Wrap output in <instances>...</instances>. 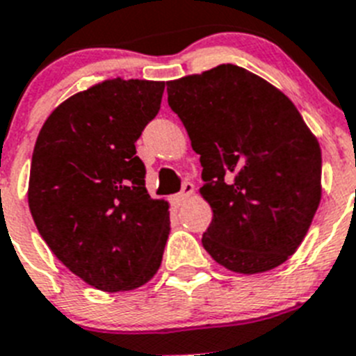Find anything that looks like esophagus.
I'll return each mask as SVG.
<instances>
[{
	"instance_id": "esophagus-1",
	"label": "esophagus",
	"mask_w": 356,
	"mask_h": 356,
	"mask_svg": "<svg viewBox=\"0 0 356 356\" xmlns=\"http://www.w3.org/2000/svg\"><path fill=\"white\" fill-rule=\"evenodd\" d=\"M193 193H194V185L191 184V181H185L180 193L172 196V205H175V207H181L185 203V201H187V197L191 196V194H193Z\"/></svg>"
}]
</instances>
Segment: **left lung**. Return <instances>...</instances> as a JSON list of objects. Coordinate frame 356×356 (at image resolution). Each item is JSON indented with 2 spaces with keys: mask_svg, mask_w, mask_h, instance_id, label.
<instances>
[{
  "mask_svg": "<svg viewBox=\"0 0 356 356\" xmlns=\"http://www.w3.org/2000/svg\"><path fill=\"white\" fill-rule=\"evenodd\" d=\"M168 102L203 168V248L241 275L282 266L321 201V147L294 103L234 64L168 81Z\"/></svg>",
  "mask_w": 356,
  "mask_h": 356,
  "instance_id": "obj_1",
  "label": "left lung"
}]
</instances>
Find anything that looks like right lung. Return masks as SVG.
I'll list each match as a JSON object with an SVG mask.
<instances>
[{
	"label": "right lung",
	"instance_id": "1",
	"mask_svg": "<svg viewBox=\"0 0 356 356\" xmlns=\"http://www.w3.org/2000/svg\"><path fill=\"white\" fill-rule=\"evenodd\" d=\"M163 85H92L53 110L33 147L28 207L40 237L99 291H134L162 264L169 205L147 194L135 143L159 114Z\"/></svg>",
	"mask_w": 356,
	"mask_h": 356
}]
</instances>
